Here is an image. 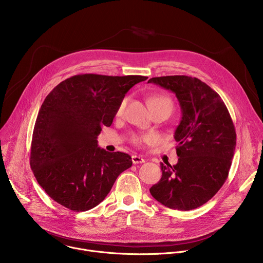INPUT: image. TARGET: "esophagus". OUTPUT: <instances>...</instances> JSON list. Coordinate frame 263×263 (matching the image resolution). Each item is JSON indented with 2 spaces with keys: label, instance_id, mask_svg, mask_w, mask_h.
<instances>
[{
  "label": "esophagus",
  "instance_id": "obj_1",
  "mask_svg": "<svg viewBox=\"0 0 263 263\" xmlns=\"http://www.w3.org/2000/svg\"><path fill=\"white\" fill-rule=\"evenodd\" d=\"M132 162H133L134 164H137V163H143V162H145V160H144V158H142L141 156L133 155V156H132Z\"/></svg>",
  "mask_w": 263,
  "mask_h": 263
}]
</instances>
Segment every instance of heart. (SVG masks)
<instances>
[{
    "mask_svg": "<svg viewBox=\"0 0 263 263\" xmlns=\"http://www.w3.org/2000/svg\"><path fill=\"white\" fill-rule=\"evenodd\" d=\"M126 103H127V99H124L117 110V116H121L123 115L124 109L126 107ZM148 106L151 110H155V109H163L165 111H167L168 114H171V111L173 109V102L172 100L166 97V96H162V95H157V96H153L148 99ZM158 139V136L154 133H144V134H135L132 136L131 140L134 144L136 145H141L143 143H152L155 142Z\"/></svg>",
    "mask_w": 263,
    "mask_h": 263,
    "instance_id": "obj_1",
    "label": "heart"
}]
</instances>
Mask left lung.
Returning <instances> with one entry per match:
<instances>
[{"label":"left lung","instance_id":"left-lung-1","mask_svg":"<svg viewBox=\"0 0 263 263\" xmlns=\"http://www.w3.org/2000/svg\"><path fill=\"white\" fill-rule=\"evenodd\" d=\"M147 83L173 91L182 112L174 135L178 162L160 163L162 177L149 193L171 209H196L208 202L228 178L236 146L232 119L219 95L198 78L165 76Z\"/></svg>","mask_w":263,"mask_h":263}]
</instances>
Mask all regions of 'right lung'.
<instances>
[{
	"mask_svg": "<svg viewBox=\"0 0 263 263\" xmlns=\"http://www.w3.org/2000/svg\"><path fill=\"white\" fill-rule=\"evenodd\" d=\"M143 76L76 74L59 83L37 116L30 165L43 190L72 211H86L109 194L131 167L130 155L98 146L102 127H110L120 103Z\"/></svg>",
	"mask_w": 263,
	"mask_h": 263,
	"instance_id": "add662e5",
	"label": "right lung"
}]
</instances>
